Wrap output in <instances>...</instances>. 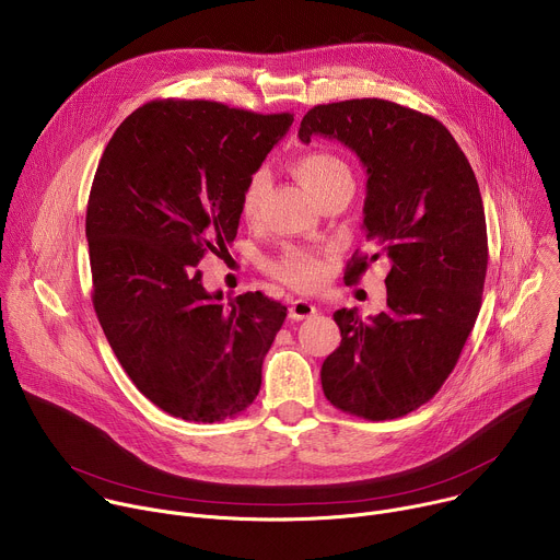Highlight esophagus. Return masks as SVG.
<instances>
[{
	"label": "esophagus",
	"instance_id": "1",
	"mask_svg": "<svg viewBox=\"0 0 560 560\" xmlns=\"http://www.w3.org/2000/svg\"><path fill=\"white\" fill-rule=\"evenodd\" d=\"M314 314H316V305L305 299H296L290 303V318H294V322H303V318H310Z\"/></svg>",
	"mask_w": 560,
	"mask_h": 560
}]
</instances>
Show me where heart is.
Here are the masks:
<instances>
[{
	"mask_svg": "<svg viewBox=\"0 0 560 560\" xmlns=\"http://www.w3.org/2000/svg\"><path fill=\"white\" fill-rule=\"evenodd\" d=\"M294 173L303 182V186L316 197H322L330 186H335L341 179H352L350 168L341 162V159L328 150H307L294 159ZM270 177L266 171H255L244 190L238 197V208H242L244 219L253 221L257 219L264 197L268 192ZM326 264L312 250L305 248H288L281 257L272 259L268 264V272L277 277L279 281L292 285V288H312L324 277Z\"/></svg>",
	"mask_w": 560,
	"mask_h": 560,
	"instance_id": "obj_1",
	"label": "heart"
}]
</instances>
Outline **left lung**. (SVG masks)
<instances>
[{
    "mask_svg": "<svg viewBox=\"0 0 560 560\" xmlns=\"http://www.w3.org/2000/svg\"><path fill=\"white\" fill-rule=\"evenodd\" d=\"M324 135L363 162L368 253L346 283L385 257L387 307L361 322L337 310L339 348L322 365L328 401L368 421L415 412L441 389L481 310L488 272L483 199L467 156L434 117L387 100H346L305 113L299 139Z\"/></svg>",
    "mask_w": 560,
    "mask_h": 560,
    "instance_id": "left-lung-1",
    "label": "left lung"
}]
</instances>
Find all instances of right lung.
<instances>
[{"label": "right lung", "instance_id": "obj_1", "mask_svg": "<svg viewBox=\"0 0 560 560\" xmlns=\"http://www.w3.org/2000/svg\"><path fill=\"white\" fill-rule=\"evenodd\" d=\"M206 100H154L128 115L93 179L86 236L93 305L137 389L171 417L242 415L288 307L246 292H206L208 255L234 242L248 177L292 126Z\"/></svg>", "mask_w": 560, "mask_h": 560}]
</instances>
